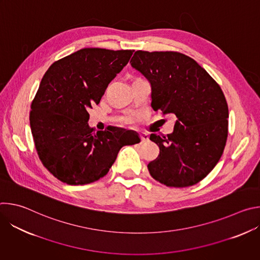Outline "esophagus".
Listing matches in <instances>:
<instances>
[{"mask_svg":"<svg viewBox=\"0 0 260 260\" xmlns=\"http://www.w3.org/2000/svg\"><path fill=\"white\" fill-rule=\"evenodd\" d=\"M140 139H141L142 143H146L148 140H149V138H148V136L146 134H141L140 135Z\"/></svg>","mask_w":260,"mask_h":260,"instance_id":"obj_1","label":"esophagus"}]
</instances>
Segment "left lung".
Returning a JSON list of instances; mask_svg holds the SVG:
<instances>
[{
	"mask_svg": "<svg viewBox=\"0 0 260 260\" xmlns=\"http://www.w3.org/2000/svg\"><path fill=\"white\" fill-rule=\"evenodd\" d=\"M131 64L151 85V107L174 114V132L151 134L159 147L148 164L150 175L170 187L202 181L217 165L226 144L229 107L218 83L193 58L174 51L138 50Z\"/></svg>",
	"mask_w": 260,
	"mask_h": 260,
	"instance_id": "left-lung-1",
	"label": "left lung"
}]
</instances>
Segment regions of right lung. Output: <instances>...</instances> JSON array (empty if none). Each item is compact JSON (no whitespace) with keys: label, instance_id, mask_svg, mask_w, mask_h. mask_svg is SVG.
Instances as JSON below:
<instances>
[{"label":"right lung","instance_id":"obj_1","mask_svg":"<svg viewBox=\"0 0 260 260\" xmlns=\"http://www.w3.org/2000/svg\"><path fill=\"white\" fill-rule=\"evenodd\" d=\"M134 50L83 48L53 62L30 106L29 124L39 158L58 180L83 185L107 175L139 135L109 126L93 132L88 109L127 64Z\"/></svg>","mask_w":260,"mask_h":260}]
</instances>
